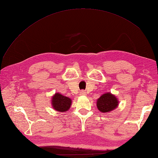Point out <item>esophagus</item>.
I'll list each match as a JSON object with an SVG mask.
<instances>
[{"label": "esophagus", "instance_id": "1", "mask_svg": "<svg viewBox=\"0 0 158 158\" xmlns=\"http://www.w3.org/2000/svg\"><path fill=\"white\" fill-rule=\"evenodd\" d=\"M79 94L81 95V96H86V92H85V91H81L79 92Z\"/></svg>", "mask_w": 158, "mask_h": 158}]
</instances>
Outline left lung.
<instances>
[{"label":"left lung","mask_w":158,"mask_h":158,"mask_svg":"<svg viewBox=\"0 0 158 158\" xmlns=\"http://www.w3.org/2000/svg\"><path fill=\"white\" fill-rule=\"evenodd\" d=\"M97 108L102 113H109L119 105V100L110 92L104 94L96 100Z\"/></svg>","instance_id":"8db88e82"}]
</instances>
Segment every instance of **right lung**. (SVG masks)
Returning <instances> with one entry per match:
<instances>
[{
	"mask_svg": "<svg viewBox=\"0 0 158 158\" xmlns=\"http://www.w3.org/2000/svg\"><path fill=\"white\" fill-rule=\"evenodd\" d=\"M52 107L58 112L68 111L72 104V100L69 97L62 95L60 93H55L52 97Z\"/></svg>",
	"mask_w": 158,
	"mask_h": 158,
	"instance_id": "obj_1",
	"label": "right lung"
}]
</instances>
